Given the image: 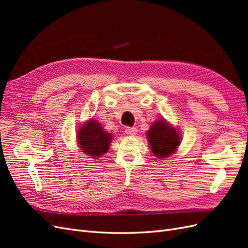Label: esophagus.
<instances>
[{"label":"esophagus","mask_w":248,"mask_h":248,"mask_svg":"<svg viewBox=\"0 0 248 248\" xmlns=\"http://www.w3.org/2000/svg\"><path fill=\"white\" fill-rule=\"evenodd\" d=\"M125 132H126V134H128V136H136L138 132V129L136 128V127H126Z\"/></svg>","instance_id":"34e87169"}]
</instances>
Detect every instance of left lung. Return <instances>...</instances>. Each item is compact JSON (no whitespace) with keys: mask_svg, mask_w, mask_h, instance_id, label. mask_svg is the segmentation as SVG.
<instances>
[{"mask_svg":"<svg viewBox=\"0 0 248 248\" xmlns=\"http://www.w3.org/2000/svg\"><path fill=\"white\" fill-rule=\"evenodd\" d=\"M147 136L152 153L158 158L169 157L176 151L180 144L178 132L164 120L156 121L147 132Z\"/></svg>","mask_w":248,"mask_h":248,"instance_id":"8db88e82","label":"left lung"}]
</instances>
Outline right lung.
<instances>
[{"mask_svg":"<svg viewBox=\"0 0 248 248\" xmlns=\"http://www.w3.org/2000/svg\"><path fill=\"white\" fill-rule=\"evenodd\" d=\"M111 139L110 133L103 131L101 125L94 120H90L79 128L78 133L79 148L82 152L94 158L108 152Z\"/></svg>","mask_w":248,"mask_h":248,"instance_id":"right-lung-1","label":"right lung"}]
</instances>
